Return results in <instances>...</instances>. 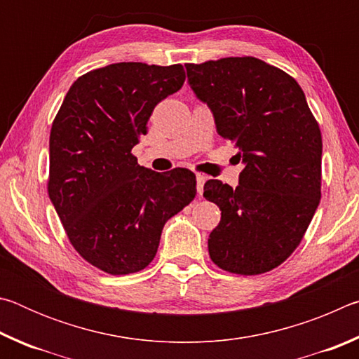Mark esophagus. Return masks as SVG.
<instances>
[{"label": "esophagus", "instance_id": "obj_1", "mask_svg": "<svg viewBox=\"0 0 359 359\" xmlns=\"http://www.w3.org/2000/svg\"><path fill=\"white\" fill-rule=\"evenodd\" d=\"M205 180H208V177H205L204 174H196V188H198V194H203Z\"/></svg>", "mask_w": 359, "mask_h": 359}]
</instances>
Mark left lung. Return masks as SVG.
Here are the masks:
<instances>
[{
	"label": "left lung",
	"instance_id": "8db88e82",
	"mask_svg": "<svg viewBox=\"0 0 359 359\" xmlns=\"http://www.w3.org/2000/svg\"><path fill=\"white\" fill-rule=\"evenodd\" d=\"M185 68L217 133L236 144L245 165L236 188L215 179L204 185V198L222 210L208 241L210 259L233 274H263L296 250L320 204V126L299 83L263 60L228 57Z\"/></svg>",
	"mask_w": 359,
	"mask_h": 359
}]
</instances>
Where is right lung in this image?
Returning a JSON list of instances; mask_svg holds the SVG:
<instances>
[{"instance_id":"obj_1","label":"right lung","mask_w":359,"mask_h":359,"mask_svg":"<svg viewBox=\"0 0 359 359\" xmlns=\"http://www.w3.org/2000/svg\"><path fill=\"white\" fill-rule=\"evenodd\" d=\"M184 82L182 65H109L71 85L52 123L48 198L76 252L107 274L147 267L165 223L196 196L190 169L155 172L131 154Z\"/></svg>"}]
</instances>
